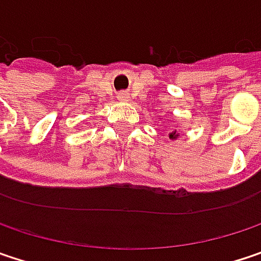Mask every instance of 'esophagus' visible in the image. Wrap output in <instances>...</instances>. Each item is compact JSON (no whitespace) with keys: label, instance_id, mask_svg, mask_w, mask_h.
<instances>
[{"label":"esophagus","instance_id":"esophagus-1","mask_svg":"<svg viewBox=\"0 0 261 261\" xmlns=\"http://www.w3.org/2000/svg\"><path fill=\"white\" fill-rule=\"evenodd\" d=\"M118 98H119L121 101H127V100H128V94H125V92H121V94L118 95Z\"/></svg>","mask_w":261,"mask_h":261}]
</instances>
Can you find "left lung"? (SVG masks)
Listing matches in <instances>:
<instances>
[{
    "label": "left lung",
    "instance_id": "8db88e82",
    "mask_svg": "<svg viewBox=\"0 0 261 261\" xmlns=\"http://www.w3.org/2000/svg\"><path fill=\"white\" fill-rule=\"evenodd\" d=\"M178 137H179L178 130H173V131H170V133H169V139H172V140H176Z\"/></svg>",
    "mask_w": 261,
    "mask_h": 261
}]
</instances>
